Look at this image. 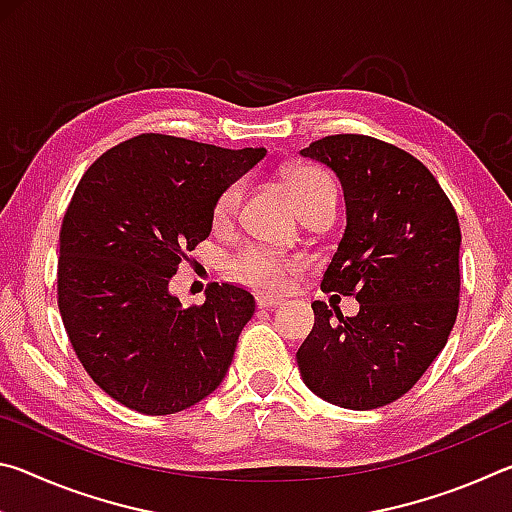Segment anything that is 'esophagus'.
<instances>
[{
  "instance_id": "34e87169",
  "label": "esophagus",
  "mask_w": 512,
  "mask_h": 512,
  "mask_svg": "<svg viewBox=\"0 0 512 512\" xmlns=\"http://www.w3.org/2000/svg\"><path fill=\"white\" fill-rule=\"evenodd\" d=\"M255 302H257L259 309H273V307H280L282 305V300L280 298H273V296H257Z\"/></svg>"
}]
</instances>
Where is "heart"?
<instances>
[{"label": "heart", "instance_id": "b5f03b06", "mask_svg": "<svg viewBox=\"0 0 512 512\" xmlns=\"http://www.w3.org/2000/svg\"><path fill=\"white\" fill-rule=\"evenodd\" d=\"M284 183L289 187L293 205L300 214L323 203L325 198H336L332 178L316 167H293L284 173ZM244 198V185L232 183L223 189L214 203V221L219 225L230 223ZM230 275L248 287L264 291H284L298 273V264L287 257H277L262 248H244L230 259Z\"/></svg>", "mask_w": 512, "mask_h": 512}]
</instances>
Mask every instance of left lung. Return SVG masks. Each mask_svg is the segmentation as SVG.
Segmentation results:
<instances>
[{
  "mask_svg": "<svg viewBox=\"0 0 512 512\" xmlns=\"http://www.w3.org/2000/svg\"><path fill=\"white\" fill-rule=\"evenodd\" d=\"M300 153L334 169L348 207L320 289L359 300L352 318L311 305L300 375L325 402L379 409L409 393L445 348L461 291V225L433 173L393 144L341 133Z\"/></svg>",
  "mask_w": 512,
  "mask_h": 512,
  "instance_id": "1",
  "label": "left lung"
}]
</instances>
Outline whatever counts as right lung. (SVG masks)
<instances>
[{"label": "right lung", "instance_id": "obj_1", "mask_svg": "<svg viewBox=\"0 0 512 512\" xmlns=\"http://www.w3.org/2000/svg\"><path fill=\"white\" fill-rule=\"evenodd\" d=\"M264 155L142 133L83 173L60 225L58 309L76 357L112 400L169 415L221 384L255 300L214 282L203 305L185 309L169 280L210 237L219 194Z\"/></svg>", "mask_w": 512, "mask_h": 512}]
</instances>
